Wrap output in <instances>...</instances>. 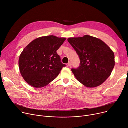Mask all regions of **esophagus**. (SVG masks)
<instances>
[{
  "mask_svg": "<svg viewBox=\"0 0 128 128\" xmlns=\"http://www.w3.org/2000/svg\"><path fill=\"white\" fill-rule=\"evenodd\" d=\"M67 66H72V62H69L67 64Z\"/></svg>",
  "mask_w": 128,
  "mask_h": 128,
  "instance_id": "34e87169",
  "label": "esophagus"
}]
</instances>
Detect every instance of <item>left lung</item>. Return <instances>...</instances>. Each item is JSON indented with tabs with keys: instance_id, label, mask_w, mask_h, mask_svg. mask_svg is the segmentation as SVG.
<instances>
[{
	"instance_id": "8db88e82",
	"label": "left lung",
	"mask_w": 128,
	"mask_h": 128,
	"mask_svg": "<svg viewBox=\"0 0 128 128\" xmlns=\"http://www.w3.org/2000/svg\"><path fill=\"white\" fill-rule=\"evenodd\" d=\"M80 59V65L72 71L76 80L89 88L102 84L115 65L112 50L100 39L89 35L67 39Z\"/></svg>"
}]
</instances>
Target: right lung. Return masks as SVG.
Listing matches in <instances>:
<instances>
[{"label": "right lung", "instance_id": "right-lung-1", "mask_svg": "<svg viewBox=\"0 0 128 128\" xmlns=\"http://www.w3.org/2000/svg\"><path fill=\"white\" fill-rule=\"evenodd\" d=\"M65 40L54 35L42 36L32 40L24 49L18 64L20 74L28 84L42 88L56 78L65 66L56 53Z\"/></svg>", "mask_w": 128, "mask_h": 128}]
</instances>
